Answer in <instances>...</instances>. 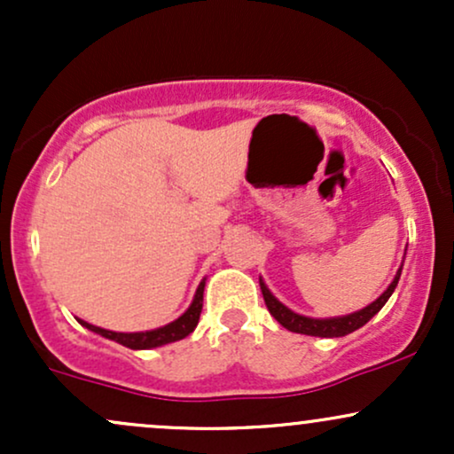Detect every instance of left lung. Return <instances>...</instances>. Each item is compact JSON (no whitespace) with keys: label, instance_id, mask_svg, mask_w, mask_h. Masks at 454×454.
Here are the masks:
<instances>
[{"label":"left lung","instance_id":"1","mask_svg":"<svg viewBox=\"0 0 454 454\" xmlns=\"http://www.w3.org/2000/svg\"><path fill=\"white\" fill-rule=\"evenodd\" d=\"M401 278V269L395 275V279L390 281V286L384 290L382 294L373 301L372 305H367L361 311H354L350 316H341V317H326V320H316V317H307V316H299L294 311H290L288 307L281 305L273 294L269 293V288L264 286V281L260 279V290H262L264 303H267V309L270 311V316L279 322L281 326L288 328L293 333H301V335H311V337H343L348 333H354L356 328H361L372 320L373 316L382 309L384 303L390 299V294L395 293Z\"/></svg>","mask_w":454,"mask_h":454}]
</instances>
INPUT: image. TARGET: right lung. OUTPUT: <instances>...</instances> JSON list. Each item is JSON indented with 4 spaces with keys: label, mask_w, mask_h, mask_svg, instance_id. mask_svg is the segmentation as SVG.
Wrapping results in <instances>:
<instances>
[{
    "label": "right lung",
    "mask_w": 454,
    "mask_h": 454,
    "mask_svg": "<svg viewBox=\"0 0 454 454\" xmlns=\"http://www.w3.org/2000/svg\"><path fill=\"white\" fill-rule=\"evenodd\" d=\"M202 293H205V281H200V286H198L194 301H192V305L187 307L185 314L176 317V320L170 322V325L155 328V331L114 333V331H106V328L93 326L85 320H78V322H81V325L85 328H90V331L98 333V335L106 337V340L121 343V346L129 348V350H149V348L166 346V343L184 340V337H187L192 331H194L196 325H198V317H200V311H202Z\"/></svg>",
    "instance_id": "right-lung-1"
}]
</instances>
